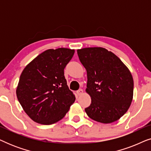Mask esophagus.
<instances>
[{
  "label": "esophagus",
  "mask_w": 151,
  "mask_h": 151,
  "mask_svg": "<svg viewBox=\"0 0 151 151\" xmlns=\"http://www.w3.org/2000/svg\"><path fill=\"white\" fill-rule=\"evenodd\" d=\"M83 93H84V91L82 88H80V89L77 91V94L78 95V96H81V95L83 94Z\"/></svg>",
  "instance_id": "34e87169"
}]
</instances>
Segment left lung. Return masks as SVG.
<instances>
[{
  "label": "left lung",
  "instance_id": "1",
  "mask_svg": "<svg viewBox=\"0 0 151 151\" xmlns=\"http://www.w3.org/2000/svg\"><path fill=\"white\" fill-rule=\"evenodd\" d=\"M77 52L86 70V92L91 98L86 114L98 122H114L127 113L133 100L131 72L116 55L102 47L83 48Z\"/></svg>",
  "mask_w": 151,
  "mask_h": 151
}]
</instances>
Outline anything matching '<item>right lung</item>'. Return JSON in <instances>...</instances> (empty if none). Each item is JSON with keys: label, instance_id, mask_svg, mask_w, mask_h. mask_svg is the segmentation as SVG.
<instances>
[{"label": "right lung", "instance_id": "1", "mask_svg": "<svg viewBox=\"0 0 151 151\" xmlns=\"http://www.w3.org/2000/svg\"><path fill=\"white\" fill-rule=\"evenodd\" d=\"M75 50L48 49L26 66L20 76L16 96L33 121L52 124L65 116L76 97L69 90L64 69Z\"/></svg>", "mask_w": 151, "mask_h": 151}]
</instances>
